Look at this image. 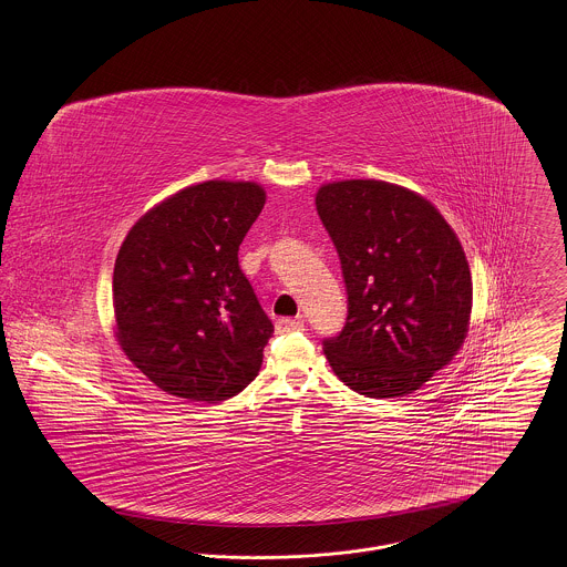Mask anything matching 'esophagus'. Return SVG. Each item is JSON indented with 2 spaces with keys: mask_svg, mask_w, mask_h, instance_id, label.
Segmentation results:
<instances>
[{
  "mask_svg": "<svg viewBox=\"0 0 567 567\" xmlns=\"http://www.w3.org/2000/svg\"><path fill=\"white\" fill-rule=\"evenodd\" d=\"M276 330L280 333L300 332V330H303V319L301 317H298V319H289V317L278 319Z\"/></svg>",
  "mask_w": 567,
  "mask_h": 567,
  "instance_id": "obj_1",
  "label": "esophagus"
}]
</instances>
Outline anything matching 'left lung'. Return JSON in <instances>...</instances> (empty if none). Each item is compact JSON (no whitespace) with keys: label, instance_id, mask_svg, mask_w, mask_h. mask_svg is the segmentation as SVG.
<instances>
[{"label":"left lung","instance_id":"8db88e82","mask_svg":"<svg viewBox=\"0 0 567 567\" xmlns=\"http://www.w3.org/2000/svg\"><path fill=\"white\" fill-rule=\"evenodd\" d=\"M317 212L347 289L344 328L323 338L330 367L368 399L420 390L465 340L473 287L458 237L429 200L379 179L323 186Z\"/></svg>","mask_w":567,"mask_h":567}]
</instances>
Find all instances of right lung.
<instances>
[{
  "mask_svg": "<svg viewBox=\"0 0 567 567\" xmlns=\"http://www.w3.org/2000/svg\"><path fill=\"white\" fill-rule=\"evenodd\" d=\"M264 203L252 182H203L147 212L120 248L117 340L173 396L231 399L261 368L274 326L237 252Z\"/></svg>",
  "mask_w": 567,
  "mask_h": 567,
  "instance_id": "1",
  "label": "right lung"
}]
</instances>
